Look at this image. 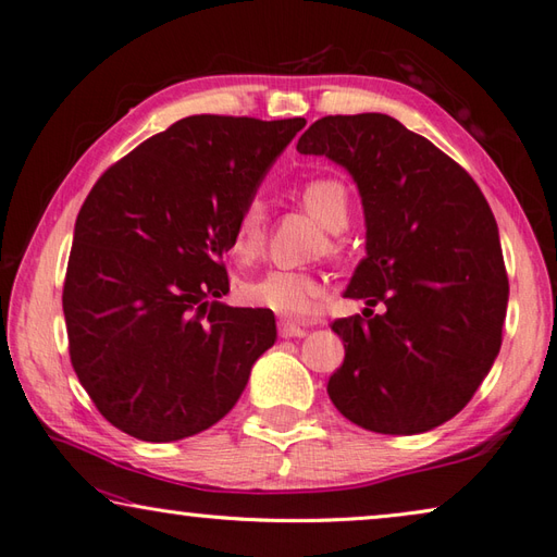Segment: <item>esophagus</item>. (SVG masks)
<instances>
[{
    "mask_svg": "<svg viewBox=\"0 0 557 557\" xmlns=\"http://www.w3.org/2000/svg\"><path fill=\"white\" fill-rule=\"evenodd\" d=\"M277 330H280V337H282V339L304 337V334H306V327H304V325H296V322H292V320H280Z\"/></svg>",
    "mask_w": 557,
    "mask_h": 557,
    "instance_id": "esophagus-1",
    "label": "esophagus"
}]
</instances>
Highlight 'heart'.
<instances>
[{
  "instance_id": "1",
  "label": "heart",
  "mask_w": 557,
  "mask_h": 557,
  "mask_svg": "<svg viewBox=\"0 0 557 557\" xmlns=\"http://www.w3.org/2000/svg\"><path fill=\"white\" fill-rule=\"evenodd\" d=\"M296 199L325 230L342 232L348 225V194L339 180H308L296 191ZM263 239L265 209L261 201H249L237 215L235 232H232V253L242 261H253L263 249ZM327 247L330 251H339L334 242H327ZM325 292V282L304 270H268L242 284L244 301L292 320L313 318Z\"/></svg>"
}]
</instances>
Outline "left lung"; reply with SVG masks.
Returning a JSON list of instances; mask_svg holds the SVG:
<instances>
[{
  "label": "left lung",
  "mask_w": 557,
  "mask_h": 557,
  "mask_svg": "<svg viewBox=\"0 0 557 557\" xmlns=\"http://www.w3.org/2000/svg\"><path fill=\"white\" fill-rule=\"evenodd\" d=\"M296 149L351 173L368 256L344 296L384 306L332 322L346 351L332 404L370 432H430L470 404L500 351L508 275L496 218L465 168L392 115H325Z\"/></svg>",
  "instance_id": "8db88e82"
}]
</instances>
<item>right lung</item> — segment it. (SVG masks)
Masks as SVG:
<instances>
[{"mask_svg":"<svg viewBox=\"0 0 557 557\" xmlns=\"http://www.w3.org/2000/svg\"><path fill=\"white\" fill-rule=\"evenodd\" d=\"M304 119L189 115L103 173L75 220L63 315L77 380L141 442L209 430L277 339L273 310L220 304L239 211Z\"/></svg>","mask_w":557,"mask_h":557,"instance_id":"obj_1","label":"right lung"}]
</instances>
